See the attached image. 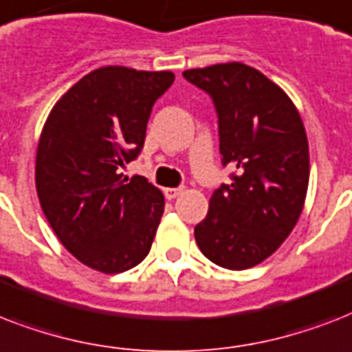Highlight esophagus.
I'll return each mask as SVG.
<instances>
[{
    "label": "esophagus",
    "instance_id": "1",
    "mask_svg": "<svg viewBox=\"0 0 352 352\" xmlns=\"http://www.w3.org/2000/svg\"><path fill=\"white\" fill-rule=\"evenodd\" d=\"M182 192H184L182 188H166L164 195L168 199H175V197H179V195H181Z\"/></svg>",
    "mask_w": 352,
    "mask_h": 352
}]
</instances>
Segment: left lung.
<instances>
[{"instance_id": "1", "label": "left lung", "mask_w": 352, "mask_h": 352, "mask_svg": "<svg viewBox=\"0 0 352 352\" xmlns=\"http://www.w3.org/2000/svg\"><path fill=\"white\" fill-rule=\"evenodd\" d=\"M182 76L214 102L230 182L210 199L195 241L210 261L245 270L272 256L300 219L309 186V142L290 98L257 69L217 63Z\"/></svg>"}]
</instances>
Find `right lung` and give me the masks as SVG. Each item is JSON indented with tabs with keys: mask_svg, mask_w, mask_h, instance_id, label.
I'll use <instances>...</instances> for the list:
<instances>
[{
	"mask_svg": "<svg viewBox=\"0 0 352 352\" xmlns=\"http://www.w3.org/2000/svg\"><path fill=\"white\" fill-rule=\"evenodd\" d=\"M170 71L109 67L85 74L52 107L36 153L43 214L78 261L106 274L137 267L149 254L164 195L146 177L122 179L140 155L153 104Z\"/></svg>",
	"mask_w": 352,
	"mask_h": 352,
	"instance_id": "add662e5",
	"label": "right lung"
}]
</instances>
